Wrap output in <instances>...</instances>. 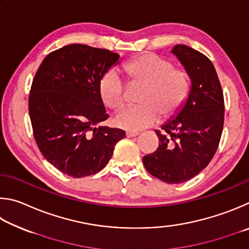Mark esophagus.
Segmentation results:
<instances>
[{
	"label": "esophagus",
	"mask_w": 249,
	"mask_h": 249,
	"mask_svg": "<svg viewBox=\"0 0 249 249\" xmlns=\"http://www.w3.org/2000/svg\"><path fill=\"white\" fill-rule=\"evenodd\" d=\"M138 134H139V132H137V131H127V132H125V136H127L128 138L137 137Z\"/></svg>",
	"instance_id": "1"
}]
</instances>
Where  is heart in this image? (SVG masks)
I'll return each instance as SVG.
<instances>
[{
	"mask_svg": "<svg viewBox=\"0 0 249 249\" xmlns=\"http://www.w3.org/2000/svg\"><path fill=\"white\" fill-rule=\"evenodd\" d=\"M130 85L140 84L136 107H128L116 116V124L129 131L149 128L159 119L175 117L188 99L191 90L189 74L174 68L171 60L145 52L122 65ZM100 99L107 108L119 110L125 99V85L116 70H108L98 83Z\"/></svg>",
	"mask_w": 249,
	"mask_h": 249,
	"instance_id": "obj_1",
	"label": "heart"
}]
</instances>
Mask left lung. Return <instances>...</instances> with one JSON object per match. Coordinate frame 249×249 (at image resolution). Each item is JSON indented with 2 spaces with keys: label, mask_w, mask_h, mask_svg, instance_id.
Masks as SVG:
<instances>
[{
  "label": "left lung",
  "mask_w": 249,
  "mask_h": 249,
  "mask_svg": "<svg viewBox=\"0 0 249 249\" xmlns=\"http://www.w3.org/2000/svg\"><path fill=\"white\" fill-rule=\"evenodd\" d=\"M172 52L189 74L190 95L178 115L156 130L160 145L143 158V164L162 181L180 184L197 176L214 156L224 124V97L214 65L206 55L186 45Z\"/></svg>",
  "instance_id": "left-lung-1"
}]
</instances>
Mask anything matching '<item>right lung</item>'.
<instances>
[{
    "instance_id": "1",
    "label": "right lung",
    "mask_w": 249,
    "mask_h": 249,
    "mask_svg": "<svg viewBox=\"0 0 249 249\" xmlns=\"http://www.w3.org/2000/svg\"><path fill=\"white\" fill-rule=\"evenodd\" d=\"M119 54L81 43L48 54L30 87L28 109L34 138L48 162L81 178L98 173L112 156L124 130L99 125L109 117L98 83Z\"/></svg>"
}]
</instances>
